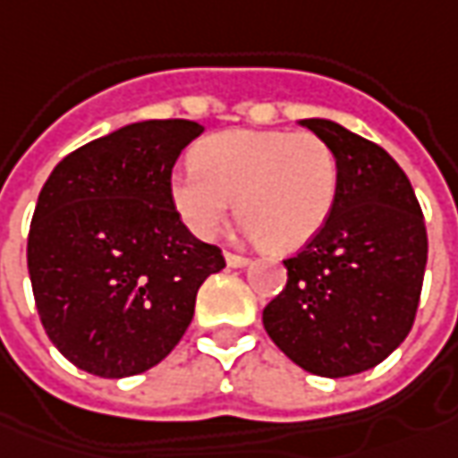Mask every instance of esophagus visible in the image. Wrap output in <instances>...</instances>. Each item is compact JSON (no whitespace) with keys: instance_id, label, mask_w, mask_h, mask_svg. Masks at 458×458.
<instances>
[{"instance_id":"obj_1","label":"esophagus","mask_w":458,"mask_h":458,"mask_svg":"<svg viewBox=\"0 0 458 458\" xmlns=\"http://www.w3.org/2000/svg\"><path fill=\"white\" fill-rule=\"evenodd\" d=\"M247 264H249L247 257H239V254L226 251V267H232V269H242V267H247Z\"/></svg>"}]
</instances>
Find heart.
Returning a JSON list of instances; mask_svg holds the SVG:
<instances>
[{
	"mask_svg": "<svg viewBox=\"0 0 458 458\" xmlns=\"http://www.w3.org/2000/svg\"><path fill=\"white\" fill-rule=\"evenodd\" d=\"M339 191L336 154L314 131L229 129L201 139L194 164L169 176V199L189 232L211 239L229 211L274 251L307 247Z\"/></svg>",
	"mask_w": 458,
	"mask_h": 458,
	"instance_id": "heart-1",
	"label": "heart"
}]
</instances>
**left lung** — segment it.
Here are the masks:
<instances>
[{
  "mask_svg": "<svg viewBox=\"0 0 458 458\" xmlns=\"http://www.w3.org/2000/svg\"><path fill=\"white\" fill-rule=\"evenodd\" d=\"M336 154L339 191L319 234L284 261L286 286L261 321L309 374L352 377L381 364L414 324L427 226L411 182L379 144L329 119H301Z\"/></svg>",
  "mask_w": 458,
  "mask_h": 458,
  "instance_id": "1",
  "label": "left lung"
}]
</instances>
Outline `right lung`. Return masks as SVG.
<instances>
[{"label": "right lung", "instance_id": "obj_1", "mask_svg": "<svg viewBox=\"0 0 458 458\" xmlns=\"http://www.w3.org/2000/svg\"><path fill=\"white\" fill-rule=\"evenodd\" d=\"M204 131L149 119L72 151L39 191L27 242L31 292L47 336L104 379L157 367L194 317L222 249L189 232L169 199L182 149Z\"/></svg>", "mask_w": 458, "mask_h": 458}]
</instances>
